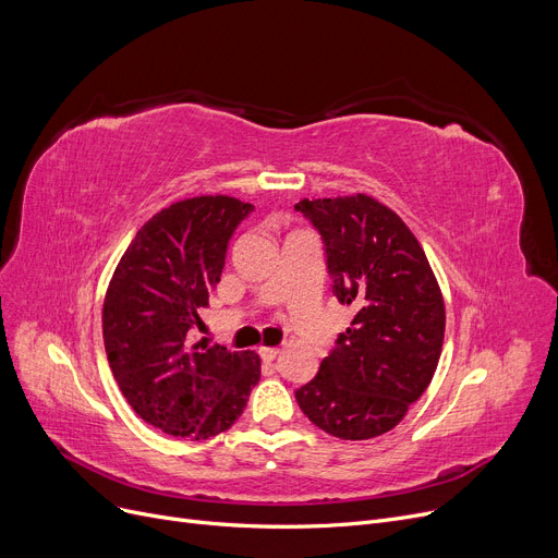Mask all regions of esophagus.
I'll list each match as a JSON object with an SVG mask.
<instances>
[{
  "label": "esophagus",
  "mask_w": 558,
  "mask_h": 558,
  "mask_svg": "<svg viewBox=\"0 0 558 558\" xmlns=\"http://www.w3.org/2000/svg\"><path fill=\"white\" fill-rule=\"evenodd\" d=\"M258 354H260V359H263L265 363H272V361L279 356V348H260Z\"/></svg>",
  "instance_id": "obj_1"
}]
</instances>
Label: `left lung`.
Wrapping results in <instances>:
<instances>
[{"instance_id": "obj_1", "label": "left lung", "mask_w": 558, "mask_h": 558, "mask_svg": "<svg viewBox=\"0 0 558 558\" xmlns=\"http://www.w3.org/2000/svg\"><path fill=\"white\" fill-rule=\"evenodd\" d=\"M298 210L323 233L333 295L356 308L298 404L336 438H377L434 379L445 338L438 279L413 231L375 197L302 199Z\"/></svg>"}]
</instances>
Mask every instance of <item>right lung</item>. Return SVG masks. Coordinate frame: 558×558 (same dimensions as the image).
<instances>
[{"instance_id":"1","label":"right lung","mask_w":558,"mask_h":558,"mask_svg":"<svg viewBox=\"0 0 558 558\" xmlns=\"http://www.w3.org/2000/svg\"><path fill=\"white\" fill-rule=\"evenodd\" d=\"M252 208L229 195H202L158 210L106 290L111 373L131 409L168 436L206 440L227 432L260 379L258 354L191 336L220 281L231 235Z\"/></svg>"}]
</instances>
